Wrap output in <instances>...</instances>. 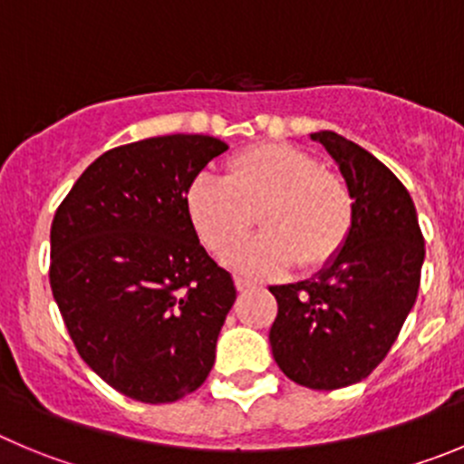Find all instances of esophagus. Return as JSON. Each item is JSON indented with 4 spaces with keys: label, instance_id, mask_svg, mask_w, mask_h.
<instances>
[{
    "label": "esophagus",
    "instance_id": "1",
    "mask_svg": "<svg viewBox=\"0 0 464 464\" xmlns=\"http://www.w3.org/2000/svg\"><path fill=\"white\" fill-rule=\"evenodd\" d=\"M236 288H237V293H246V291H254V288H256V285H254L252 281L236 279Z\"/></svg>",
    "mask_w": 464,
    "mask_h": 464
}]
</instances>
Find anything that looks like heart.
I'll return each instance as SVG.
<instances>
[{
	"label": "heart",
	"instance_id": "b5f03b06",
	"mask_svg": "<svg viewBox=\"0 0 464 464\" xmlns=\"http://www.w3.org/2000/svg\"><path fill=\"white\" fill-rule=\"evenodd\" d=\"M189 222L215 256L228 258L254 224L266 231L245 245L233 266L249 276H279L300 263L320 270L353 231L350 189L334 171L293 144L267 141L233 155L227 180L197 176L185 189Z\"/></svg>",
	"mask_w": 464,
	"mask_h": 464
}]
</instances>
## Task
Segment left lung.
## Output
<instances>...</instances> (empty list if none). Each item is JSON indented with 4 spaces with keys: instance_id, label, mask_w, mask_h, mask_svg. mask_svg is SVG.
Here are the masks:
<instances>
[{
    "instance_id": "1",
    "label": "left lung",
    "mask_w": 464,
    "mask_h": 464,
    "mask_svg": "<svg viewBox=\"0 0 464 464\" xmlns=\"http://www.w3.org/2000/svg\"><path fill=\"white\" fill-rule=\"evenodd\" d=\"M311 140L339 164L353 231L318 275L270 285L279 304L270 345L293 382L330 392L362 382L387 357L417 302L426 249L412 197L378 158L332 130Z\"/></svg>"
}]
</instances>
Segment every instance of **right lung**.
Segmentation results:
<instances>
[{
    "mask_svg": "<svg viewBox=\"0 0 464 464\" xmlns=\"http://www.w3.org/2000/svg\"><path fill=\"white\" fill-rule=\"evenodd\" d=\"M227 149L208 134L119 146L56 208L52 295L80 357L134 401H179L215 363L236 285L198 242L185 189Z\"/></svg>",
    "mask_w": 464,
    "mask_h": 464,
    "instance_id": "right-lung-1",
    "label": "right lung"
}]
</instances>
